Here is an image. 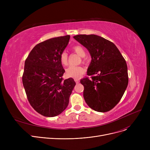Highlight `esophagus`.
I'll use <instances>...</instances> for the list:
<instances>
[{
  "label": "esophagus",
  "instance_id": "obj_1",
  "mask_svg": "<svg viewBox=\"0 0 150 150\" xmlns=\"http://www.w3.org/2000/svg\"><path fill=\"white\" fill-rule=\"evenodd\" d=\"M74 80H75V83H76V84H78V83L80 82V80H79V79H77V78H75Z\"/></svg>",
  "mask_w": 150,
  "mask_h": 150
}]
</instances>
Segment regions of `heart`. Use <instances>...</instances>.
Returning <instances> with one entry per match:
<instances>
[{
	"label": "heart",
	"instance_id": "1",
	"mask_svg": "<svg viewBox=\"0 0 150 150\" xmlns=\"http://www.w3.org/2000/svg\"><path fill=\"white\" fill-rule=\"evenodd\" d=\"M74 51L79 54L80 57H84L86 55V51L84 47L80 45H76L73 47ZM59 61L62 66H67L68 62V54L66 51H63L59 55ZM85 61V59H83ZM85 72V69L82 66H69L66 70V74L67 77L78 78L81 76Z\"/></svg>",
	"mask_w": 150,
	"mask_h": 150
}]
</instances>
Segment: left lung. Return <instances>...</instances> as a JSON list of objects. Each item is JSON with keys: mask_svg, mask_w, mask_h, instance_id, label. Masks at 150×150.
Segmentation results:
<instances>
[{"mask_svg": "<svg viewBox=\"0 0 150 150\" xmlns=\"http://www.w3.org/2000/svg\"><path fill=\"white\" fill-rule=\"evenodd\" d=\"M74 38L87 49L92 57L87 75L81 79L83 97L94 111L108 112L117 104L127 88V62L115 45L96 35H78Z\"/></svg>", "mask_w": 150, "mask_h": 150, "instance_id": "left-lung-1", "label": "left lung"}]
</instances>
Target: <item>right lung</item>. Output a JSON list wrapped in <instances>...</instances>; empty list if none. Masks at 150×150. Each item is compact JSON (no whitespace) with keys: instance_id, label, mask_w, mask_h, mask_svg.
<instances>
[{"instance_id":"right-lung-1","label":"right lung","mask_w":150,"mask_h":150,"mask_svg":"<svg viewBox=\"0 0 150 150\" xmlns=\"http://www.w3.org/2000/svg\"><path fill=\"white\" fill-rule=\"evenodd\" d=\"M69 39L66 35L39 43L25 61L22 83L27 99L35 111L45 117L57 116L64 111L76 84L73 78L62 77L65 70L59 55Z\"/></svg>"}]
</instances>
